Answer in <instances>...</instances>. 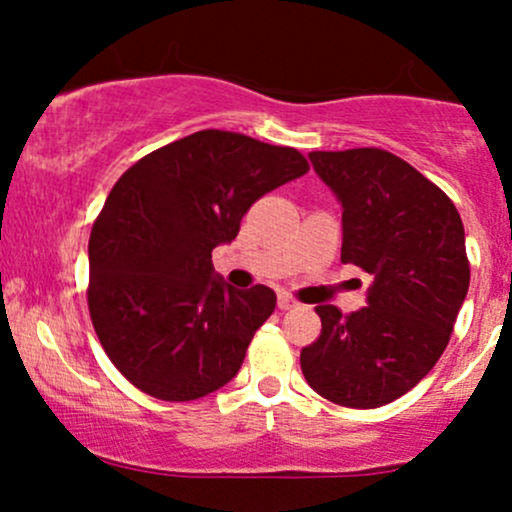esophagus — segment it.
Masks as SVG:
<instances>
[{
  "label": "esophagus",
  "instance_id": "34e87169",
  "mask_svg": "<svg viewBox=\"0 0 512 512\" xmlns=\"http://www.w3.org/2000/svg\"><path fill=\"white\" fill-rule=\"evenodd\" d=\"M276 305H279V310H291L296 308V301H293L291 296H286V293H279V298H276Z\"/></svg>",
  "mask_w": 512,
  "mask_h": 512
}]
</instances>
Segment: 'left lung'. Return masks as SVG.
<instances>
[{
    "mask_svg": "<svg viewBox=\"0 0 512 512\" xmlns=\"http://www.w3.org/2000/svg\"><path fill=\"white\" fill-rule=\"evenodd\" d=\"M342 202V262L373 276L368 305H317L322 330L301 351L320 397L375 409L426 378L450 342L469 289L464 226L452 199L385 149L313 151Z\"/></svg>",
    "mask_w": 512,
    "mask_h": 512,
    "instance_id": "obj_1",
    "label": "left lung"
}]
</instances>
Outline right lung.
I'll return each instance as SVG.
<instances>
[{
  "mask_svg": "<svg viewBox=\"0 0 512 512\" xmlns=\"http://www.w3.org/2000/svg\"><path fill=\"white\" fill-rule=\"evenodd\" d=\"M310 170L301 151L202 129L122 173L88 240V313L113 366L146 395L192 402L216 392L276 296L214 279L211 250L238 236L262 195Z\"/></svg>",
  "mask_w": 512,
  "mask_h": 512,
  "instance_id": "add662e5",
  "label": "right lung"
}]
</instances>
